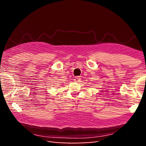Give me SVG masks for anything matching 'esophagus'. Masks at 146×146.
I'll use <instances>...</instances> for the list:
<instances>
[{
    "instance_id": "esophagus-1",
    "label": "esophagus",
    "mask_w": 146,
    "mask_h": 146,
    "mask_svg": "<svg viewBox=\"0 0 146 146\" xmlns=\"http://www.w3.org/2000/svg\"><path fill=\"white\" fill-rule=\"evenodd\" d=\"M80 80H81V78H80V76H76V77H75V79H74V80H75V82H80Z\"/></svg>"
}]
</instances>
